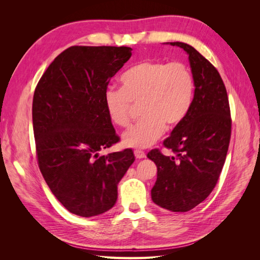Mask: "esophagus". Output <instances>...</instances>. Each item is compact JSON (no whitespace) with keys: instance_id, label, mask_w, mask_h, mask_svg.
I'll use <instances>...</instances> for the list:
<instances>
[{"instance_id":"34e87169","label":"esophagus","mask_w":260,"mask_h":260,"mask_svg":"<svg viewBox=\"0 0 260 260\" xmlns=\"http://www.w3.org/2000/svg\"><path fill=\"white\" fill-rule=\"evenodd\" d=\"M135 156L137 157L138 159H142V158H145L146 157V154L142 151H139V149H136L135 151Z\"/></svg>"}]
</instances>
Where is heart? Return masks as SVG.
Instances as JSON below:
<instances>
[{"label": "heart", "instance_id": "b5f03b06", "mask_svg": "<svg viewBox=\"0 0 260 260\" xmlns=\"http://www.w3.org/2000/svg\"><path fill=\"white\" fill-rule=\"evenodd\" d=\"M194 93L193 76L182 62L144 60L131 67L121 77V90L105 93L109 119L120 128H128L133 106L142 117L124 133V146L145 148L154 144L166 129L183 121L191 108Z\"/></svg>", "mask_w": 260, "mask_h": 260}]
</instances>
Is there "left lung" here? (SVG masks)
Wrapping results in <instances>:
<instances>
[{
  "mask_svg": "<svg viewBox=\"0 0 260 260\" xmlns=\"http://www.w3.org/2000/svg\"><path fill=\"white\" fill-rule=\"evenodd\" d=\"M187 54L195 85L191 108L164 141L176 156L158 148L147 157L157 166L153 202L176 212L191 210L206 200L221 174L231 138V112L226 89L216 67L182 42H170Z\"/></svg>",
  "mask_w": 260,
  "mask_h": 260,
  "instance_id": "left-lung-1",
  "label": "left lung"
}]
</instances>
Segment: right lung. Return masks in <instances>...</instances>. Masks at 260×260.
<instances>
[{
    "label": "right lung",
    "mask_w": 260,
    "mask_h": 260,
    "mask_svg": "<svg viewBox=\"0 0 260 260\" xmlns=\"http://www.w3.org/2000/svg\"><path fill=\"white\" fill-rule=\"evenodd\" d=\"M131 51L128 46H70L36 86L32 123L39 168L55 198L75 215L93 217L111 209L117 184L136 159L131 148L99 156L120 141L104 98Z\"/></svg>",
    "instance_id": "obj_1"
}]
</instances>
